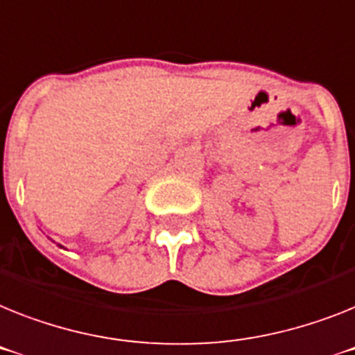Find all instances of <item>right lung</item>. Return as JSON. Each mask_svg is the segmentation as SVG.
Segmentation results:
<instances>
[{"mask_svg": "<svg viewBox=\"0 0 355 355\" xmlns=\"http://www.w3.org/2000/svg\"><path fill=\"white\" fill-rule=\"evenodd\" d=\"M59 247H61V245H59Z\"/></svg>", "mask_w": 355, "mask_h": 355, "instance_id": "obj_1", "label": "right lung"}]
</instances>
